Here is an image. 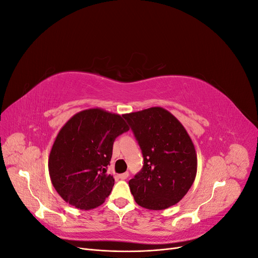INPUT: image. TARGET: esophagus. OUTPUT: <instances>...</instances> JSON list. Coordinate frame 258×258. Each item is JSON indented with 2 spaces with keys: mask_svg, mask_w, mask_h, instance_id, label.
I'll return each instance as SVG.
<instances>
[{
  "mask_svg": "<svg viewBox=\"0 0 258 258\" xmlns=\"http://www.w3.org/2000/svg\"><path fill=\"white\" fill-rule=\"evenodd\" d=\"M128 176H129V172H124V173H121V174L118 175V177L120 179H126Z\"/></svg>",
  "mask_w": 258,
  "mask_h": 258,
  "instance_id": "esophagus-1",
  "label": "esophagus"
}]
</instances>
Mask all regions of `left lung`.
Returning a JSON list of instances; mask_svg holds the SVG:
<instances>
[{
  "label": "left lung",
  "instance_id": "8db88e82",
  "mask_svg": "<svg viewBox=\"0 0 258 258\" xmlns=\"http://www.w3.org/2000/svg\"><path fill=\"white\" fill-rule=\"evenodd\" d=\"M141 147L144 165L129 181L139 206L163 210L187 194L197 173V154L183 124L162 107L124 114Z\"/></svg>",
  "mask_w": 258,
  "mask_h": 258
}]
</instances>
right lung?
<instances>
[{
    "mask_svg": "<svg viewBox=\"0 0 258 258\" xmlns=\"http://www.w3.org/2000/svg\"><path fill=\"white\" fill-rule=\"evenodd\" d=\"M128 130L123 115L102 108L82 111L66 122L48 159L51 183L62 199L81 210L103 204L114 186L106 173L114 141Z\"/></svg>",
    "mask_w": 258,
    "mask_h": 258,
    "instance_id": "1",
    "label": "right lung"
}]
</instances>
